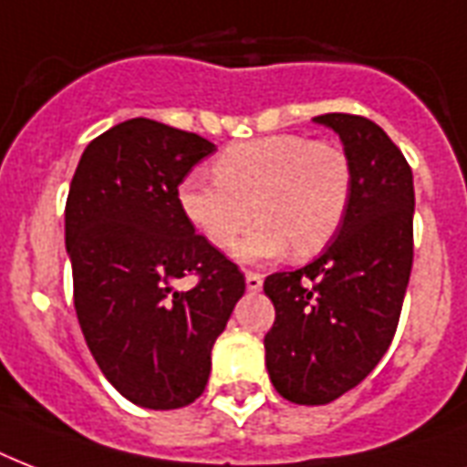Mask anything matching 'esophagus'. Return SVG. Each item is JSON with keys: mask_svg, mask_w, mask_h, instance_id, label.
Instances as JSON below:
<instances>
[{"mask_svg": "<svg viewBox=\"0 0 467 467\" xmlns=\"http://www.w3.org/2000/svg\"><path fill=\"white\" fill-rule=\"evenodd\" d=\"M245 287L251 292H258L260 287H263V275L255 273V270H248V273H245Z\"/></svg>", "mask_w": 467, "mask_h": 467, "instance_id": "1", "label": "esophagus"}]
</instances>
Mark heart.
<instances>
[{"label": "heart", "mask_w": 467, "mask_h": 467, "mask_svg": "<svg viewBox=\"0 0 467 467\" xmlns=\"http://www.w3.org/2000/svg\"><path fill=\"white\" fill-rule=\"evenodd\" d=\"M353 161L336 140L277 133L223 148L214 175L192 170L177 184V207L214 248L238 244V258L312 255L327 248L346 222L353 200Z\"/></svg>", "instance_id": "b5f03b06"}]
</instances>
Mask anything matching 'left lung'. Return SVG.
<instances>
[{
  "label": "left lung",
  "instance_id": "left-lung-1",
  "mask_svg": "<svg viewBox=\"0 0 467 467\" xmlns=\"http://www.w3.org/2000/svg\"><path fill=\"white\" fill-rule=\"evenodd\" d=\"M356 172L338 236L309 265L267 275L275 305L265 365L295 404H328L370 375L395 338L414 260V180L380 126L356 114H321Z\"/></svg>",
  "mask_w": 467,
  "mask_h": 467
}]
</instances>
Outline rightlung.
<instances>
[{"label":"right lung","mask_w":467,"mask_h":467,"mask_svg":"<svg viewBox=\"0 0 467 467\" xmlns=\"http://www.w3.org/2000/svg\"><path fill=\"white\" fill-rule=\"evenodd\" d=\"M212 140L129 119L79 158L65 204L72 297L104 378L146 410H180L204 392L212 346L245 277L187 223L177 184ZM192 274L195 287H176Z\"/></svg>","instance_id":"obj_1"}]
</instances>
